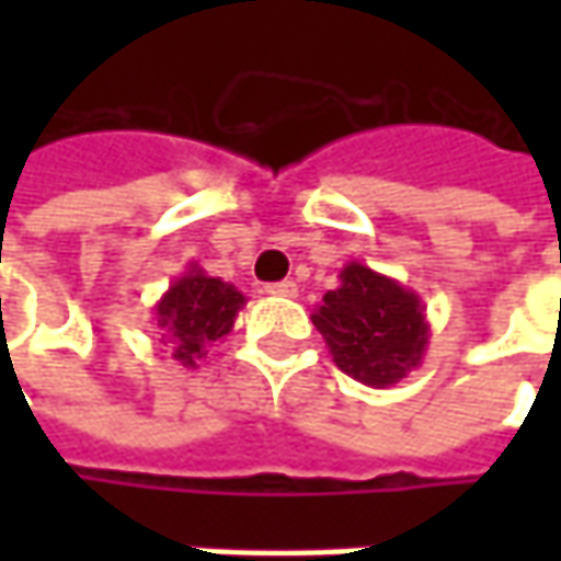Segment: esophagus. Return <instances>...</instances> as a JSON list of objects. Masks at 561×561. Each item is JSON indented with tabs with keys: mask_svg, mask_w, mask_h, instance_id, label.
Masks as SVG:
<instances>
[{
	"mask_svg": "<svg viewBox=\"0 0 561 561\" xmlns=\"http://www.w3.org/2000/svg\"><path fill=\"white\" fill-rule=\"evenodd\" d=\"M265 293H271V296H296V293H299V287H296V284H293V280H277V284H268V287H265Z\"/></svg>",
	"mask_w": 561,
	"mask_h": 561,
	"instance_id": "34e87169",
	"label": "esophagus"
}]
</instances>
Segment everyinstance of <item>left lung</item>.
<instances>
[{
  "label": "left lung",
  "mask_w": 561,
  "mask_h": 561,
  "mask_svg": "<svg viewBox=\"0 0 561 561\" xmlns=\"http://www.w3.org/2000/svg\"><path fill=\"white\" fill-rule=\"evenodd\" d=\"M312 321L336 368L365 387H393L409 377L431 340L419 293L362 262L340 268V287L324 293Z\"/></svg>",
  "instance_id": "8db88e82"
}]
</instances>
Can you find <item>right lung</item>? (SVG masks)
Returning <instances> with one entry per match:
<instances>
[{
  "label": "right lung",
  "mask_w": 561,
  "mask_h": 561,
  "mask_svg": "<svg viewBox=\"0 0 561 561\" xmlns=\"http://www.w3.org/2000/svg\"><path fill=\"white\" fill-rule=\"evenodd\" d=\"M247 296L233 284L205 274L199 265H186L152 309L164 353L184 371L199 368V358L233 331Z\"/></svg>",
  "instance_id": "right-lung-1"
}]
</instances>
